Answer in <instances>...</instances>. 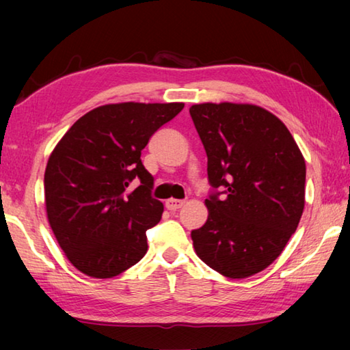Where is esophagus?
<instances>
[{
	"label": "esophagus",
	"mask_w": 350,
	"mask_h": 350,
	"mask_svg": "<svg viewBox=\"0 0 350 350\" xmlns=\"http://www.w3.org/2000/svg\"><path fill=\"white\" fill-rule=\"evenodd\" d=\"M183 204H185V202H183V200H179V199H168L167 202H165V206H167L170 211H176V210L182 208Z\"/></svg>",
	"instance_id": "34e87169"
}]
</instances>
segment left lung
Wrapping results in <instances>:
<instances>
[{
    "mask_svg": "<svg viewBox=\"0 0 350 350\" xmlns=\"http://www.w3.org/2000/svg\"><path fill=\"white\" fill-rule=\"evenodd\" d=\"M189 116L213 187L208 219L191 232L194 250L232 280L259 273L282 253L303 215V154L287 126L260 106L200 103Z\"/></svg>",
    "mask_w": 350,
    "mask_h": 350,
    "instance_id": "8db88e82",
    "label": "left lung"
}]
</instances>
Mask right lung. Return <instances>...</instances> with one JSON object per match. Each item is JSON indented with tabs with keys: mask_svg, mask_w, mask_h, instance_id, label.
<instances>
[{
	"mask_svg": "<svg viewBox=\"0 0 350 350\" xmlns=\"http://www.w3.org/2000/svg\"><path fill=\"white\" fill-rule=\"evenodd\" d=\"M182 109L183 103L98 106L52 151L44 173L47 219L81 273L112 278L145 256L146 230L161 221L163 204L151 196L154 179L140 154Z\"/></svg>",
	"mask_w": 350,
	"mask_h": 350,
	"instance_id": "add662e5",
	"label": "right lung"
}]
</instances>
